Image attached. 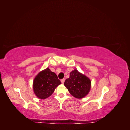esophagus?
<instances>
[{
	"instance_id": "34e87169",
	"label": "esophagus",
	"mask_w": 130,
	"mask_h": 130,
	"mask_svg": "<svg viewBox=\"0 0 130 130\" xmlns=\"http://www.w3.org/2000/svg\"><path fill=\"white\" fill-rule=\"evenodd\" d=\"M64 81H65V79H64V78H63V79H61V82H62V84H64Z\"/></svg>"
}]
</instances>
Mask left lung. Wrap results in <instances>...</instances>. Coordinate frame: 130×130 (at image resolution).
I'll return each instance as SVG.
<instances>
[{"mask_svg":"<svg viewBox=\"0 0 130 130\" xmlns=\"http://www.w3.org/2000/svg\"><path fill=\"white\" fill-rule=\"evenodd\" d=\"M64 85L73 96L81 99L89 92L91 81L88 77L74 69L70 72L69 77L66 80Z\"/></svg>","mask_w":130,"mask_h":130,"instance_id":"obj_1","label":"left lung"}]
</instances>
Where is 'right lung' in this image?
I'll list each match as a JSON object with an SVG mask.
<instances>
[{"mask_svg": "<svg viewBox=\"0 0 130 130\" xmlns=\"http://www.w3.org/2000/svg\"><path fill=\"white\" fill-rule=\"evenodd\" d=\"M61 82L57 75L49 68L42 70L35 77L33 82V89L35 95L41 99L50 96Z\"/></svg>", "mask_w": 130, "mask_h": 130, "instance_id": "right-lung-1", "label": "right lung"}]
</instances>
